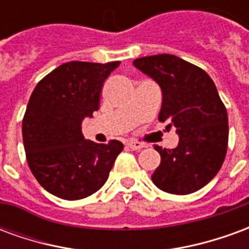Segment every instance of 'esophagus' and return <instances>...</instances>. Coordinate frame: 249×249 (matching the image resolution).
I'll return each mask as SVG.
<instances>
[{
    "label": "esophagus",
    "instance_id": "1",
    "mask_svg": "<svg viewBox=\"0 0 249 249\" xmlns=\"http://www.w3.org/2000/svg\"><path fill=\"white\" fill-rule=\"evenodd\" d=\"M126 145H128V148H130V149H133V151H139V149H141V148H144V144L142 142H140V141H135V140H130L126 142Z\"/></svg>",
    "mask_w": 249,
    "mask_h": 249
}]
</instances>
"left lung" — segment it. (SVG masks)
<instances>
[{"instance_id": "8db88e82", "label": "left lung", "mask_w": 249, "mask_h": 249, "mask_svg": "<svg viewBox=\"0 0 249 249\" xmlns=\"http://www.w3.org/2000/svg\"><path fill=\"white\" fill-rule=\"evenodd\" d=\"M133 66L159 84V120L178 135L173 149L155 146L161 162L152 181L173 195L196 192L217 175L227 153L228 116L216 85L203 69L173 54L137 58Z\"/></svg>"}]
</instances>
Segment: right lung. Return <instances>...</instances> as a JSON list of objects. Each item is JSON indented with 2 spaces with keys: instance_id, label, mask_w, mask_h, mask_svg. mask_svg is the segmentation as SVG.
<instances>
[{
  "instance_id": "right-lung-1",
  "label": "right lung",
  "mask_w": 249,
  "mask_h": 249,
  "mask_svg": "<svg viewBox=\"0 0 249 249\" xmlns=\"http://www.w3.org/2000/svg\"><path fill=\"white\" fill-rule=\"evenodd\" d=\"M120 65L71 61L44 77L29 98L22 121L26 159L41 187L64 200L97 192L108 180L123 142L87 141L84 119L98 110L104 81Z\"/></svg>"
}]
</instances>
